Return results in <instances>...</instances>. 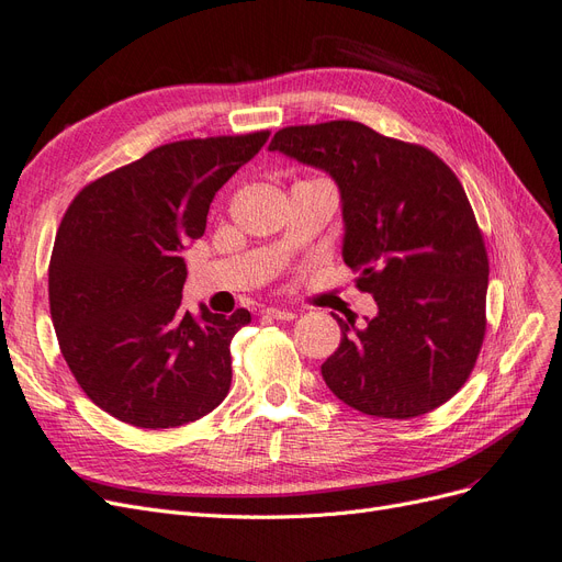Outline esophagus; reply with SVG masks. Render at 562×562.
<instances>
[{
    "label": "esophagus",
    "instance_id": "obj_1",
    "mask_svg": "<svg viewBox=\"0 0 562 562\" xmlns=\"http://www.w3.org/2000/svg\"><path fill=\"white\" fill-rule=\"evenodd\" d=\"M267 318H277V321H293L297 314L290 312V308H277V306H267L262 312Z\"/></svg>",
    "mask_w": 562,
    "mask_h": 562
}]
</instances>
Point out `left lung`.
Segmentation results:
<instances>
[{
    "label": "left lung",
    "instance_id": "1",
    "mask_svg": "<svg viewBox=\"0 0 562 562\" xmlns=\"http://www.w3.org/2000/svg\"><path fill=\"white\" fill-rule=\"evenodd\" d=\"M269 150L330 173L344 262L379 306L362 327L333 314L341 341L321 364L327 389L367 416L437 409L468 381L486 335L488 256L456 173L356 121L283 127Z\"/></svg>",
    "mask_w": 562,
    "mask_h": 562
}]
</instances>
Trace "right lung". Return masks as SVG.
<instances>
[{
    "instance_id": "obj_1",
    "label": "right lung",
    "mask_w": 562,
    "mask_h": 562,
    "mask_svg": "<svg viewBox=\"0 0 562 562\" xmlns=\"http://www.w3.org/2000/svg\"><path fill=\"white\" fill-rule=\"evenodd\" d=\"M269 132L165 144L86 186L48 265L50 318L83 393L123 423L179 428L225 400L229 341L250 323L181 304V250L204 235L209 204Z\"/></svg>"
}]
</instances>
